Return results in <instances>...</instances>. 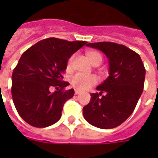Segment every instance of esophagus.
<instances>
[{"instance_id": "obj_1", "label": "esophagus", "mask_w": 158, "mask_h": 158, "mask_svg": "<svg viewBox=\"0 0 158 158\" xmlns=\"http://www.w3.org/2000/svg\"><path fill=\"white\" fill-rule=\"evenodd\" d=\"M74 94H76V95H78V94H81V91H79V90H78V89H75V91H74Z\"/></svg>"}]
</instances>
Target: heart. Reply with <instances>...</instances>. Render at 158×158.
Listing matches in <instances>:
<instances>
[{
    "instance_id": "b5f03b06",
    "label": "heart",
    "mask_w": 158,
    "mask_h": 158,
    "mask_svg": "<svg viewBox=\"0 0 158 158\" xmlns=\"http://www.w3.org/2000/svg\"><path fill=\"white\" fill-rule=\"evenodd\" d=\"M74 55H72L71 56L69 57L67 62V67L69 68L71 66L72 62L74 60ZM89 58L92 64H94L97 62L101 63L102 62V56L100 53L97 52H91L89 53ZM71 84L75 88V89H81V90H86L94 86L98 82V78L94 75V74H82V73H77L72 76L70 79Z\"/></svg>"
}]
</instances>
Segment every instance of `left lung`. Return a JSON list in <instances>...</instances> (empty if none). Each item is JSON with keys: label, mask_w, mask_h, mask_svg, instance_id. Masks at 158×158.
Here are the masks:
<instances>
[{"label": "left lung", "mask_w": 158, "mask_h": 158, "mask_svg": "<svg viewBox=\"0 0 158 158\" xmlns=\"http://www.w3.org/2000/svg\"><path fill=\"white\" fill-rule=\"evenodd\" d=\"M101 51L109 62V76L97 87L84 107L85 120L100 129H112L129 118L143 90L145 68L139 55L127 47L110 42L88 43ZM106 93L104 96L101 94ZM101 96L102 97L100 96Z\"/></svg>", "instance_id": "8db88e82"}]
</instances>
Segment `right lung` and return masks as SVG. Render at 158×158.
I'll use <instances>...</instances> for the list:
<instances>
[{"label": "right lung", "instance_id": "1", "mask_svg": "<svg viewBox=\"0 0 158 158\" xmlns=\"http://www.w3.org/2000/svg\"><path fill=\"white\" fill-rule=\"evenodd\" d=\"M85 41L49 38L38 42L21 56L12 74L11 94L19 115L32 126L44 128L61 117L64 102L74 96V89L62 80L68 60ZM55 87L54 93L50 89Z\"/></svg>", "mask_w": 158, "mask_h": 158}]
</instances>
